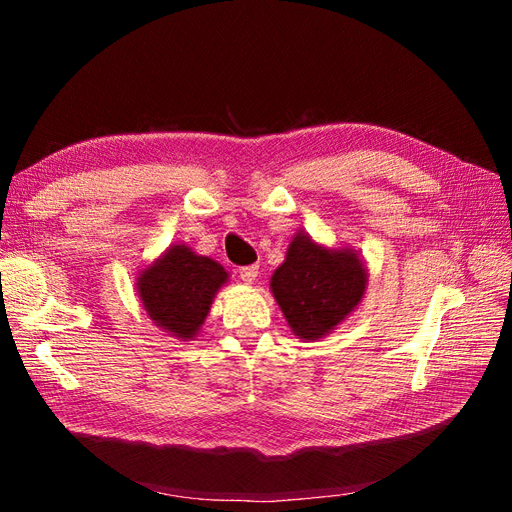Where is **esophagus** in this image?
I'll return each mask as SVG.
<instances>
[{"instance_id": "esophagus-1", "label": "esophagus", "mask_w": 512, "mask_h": 512, "mask_svg": "<svg viewBox=\"0 0 512 512\" xmlns=\"http://www.w3.org/2000/svg\"><path fill=\"white\" fill-rule=\"evenodd\" d=\"M239 277L245 284H254L258 277V265H250V267H241L239 269Z\"/></svg>"}]
</instances>
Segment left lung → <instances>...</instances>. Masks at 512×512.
Masks as SVG:
<instances>
[{
	"instance_id": "8db88e82",
	"label": "left lung",
	"mask_w": 512,
	"mask_h": 512,
	"mask_svg": "<svg viewBox=\"0 0 512 512\" xmlns=\"http://www.w3.org/2000/svg\"><path fill=\"white\" fill-rule=\"evenodd\" d=\"M367 265L352 247H327L294 232L286 260L271 275L273 299L290 331L303 342L327 337L342 324L367 290Z\"/></svg>"
}]
</instances>
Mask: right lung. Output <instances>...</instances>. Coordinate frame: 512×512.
Masks as SVG:
<instances>
[{"instance_id": "right-lung-1", "label": "right lung", "mask_w": 512, "mask_h": 512, "mask_svg": "<svg viewBox=\"0 0 512 512\" xmlns=\"http://www.w3.org/2000/svg\"><path fill=\"white\" fill-rule=\"evenodd\" d=\"M228 277L220 262L192 252L185 243H173L136 273L134 286L156 327L179 342H192Z\"/></svg>"}]
</instances>
